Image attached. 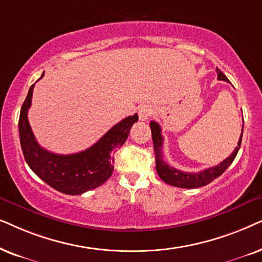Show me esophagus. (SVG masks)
<instances>
[{"label": "esophagus", "instance_id": "1", "mask_svg": "<svg viewBox=\"0 0 262 262\" xmlns=\"http://www.w3.org/2000/svg\"><path fill=\"white\" fill-rule=\"evenodd\" d=\"M139 120L140 121H147L149 117L153 115V109L149 105H142L139 109Z\"/></svg>", "mask_w": 262, "mask_h": 262}]
</instances>
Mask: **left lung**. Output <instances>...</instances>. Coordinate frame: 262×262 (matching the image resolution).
<instances>
[{
	"label": "left lung",
	"mask_w": 262,
	"mask_h": 262,
	"mask_svg": "<svg viewBox=\"0 0 262 262\" xmlns=\"http://www.w3.org/2000/svg\"><path fill=\"white\" fill-rule=\"evenodd\" d=\"M217 75L218 80H224V81H229L228 78L223 74L221 69L217 68ZM149 127H151L152 130V140H153V147H155V153H156V169L157 172L160 179H162L164 182L170 184V186L173 187H180V188H199L204 187L206 184L211 183L212 181L217 179L222 175L223 172L225 171L228 167L231 165L233 159L236 158L237 152L241 147V142H242V135H243V127H242V133H241L238 144H237V147L235 148L230 157L223 160L221 164L218 165L208 167L206 170H202L200 172H184L181 171V170H177L175 167L170 166L169 164L164 162L163 159V135H162V128L160 125L157 123V122L152 121L149 123Z\"/></svg>",
	"instance_id": "left-lung-1"
}]
</instances>
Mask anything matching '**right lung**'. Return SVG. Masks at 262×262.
I'll return each instance as SVG.
<instances>
[{
	"instance_id": "obj_1",
	"label": "right lung",
	"mask_w": 262,
	"mask_h": 262,
	"mask_svg": "<svg viewBox=\"0 0 262 262\" xmlns=\"http://www.w3.org/2000/svg\"><path fill=\"white\" fill-rule=\"evenodd\" d=\"M44 73L40 78H43ZM34 83L21 106L19 117L20 144L26 163L36 175L54 189L79 195L95 189L111 176L115 153L127 140L138 114L125 117L104 134L95 145L74 155H56L40 147L29 123L27 113L32 103Z\"/></svg>"
}]
</instances>
